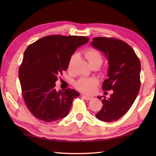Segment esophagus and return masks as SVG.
I'll use <instances>...</instances> for the list:
<instances>
[{"label":"esophagus","instance_id":"obj_1","mask_svg":"<svg viewBox=\"0 0 156 156\" xmlns=\"http://www.w3.org/2000/svg\"><path fill=\"white\" fill-rule=\"evenodd\" d=\"M82 97H83V98L85 99L86 100H91L92 98H93L91 97V96H85V95H83Z\"/></svg>","mask_w":156,"mask_h":156}]
</instances>
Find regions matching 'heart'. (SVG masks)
Masks as SVG:
<instances>
[{
  "label": "heart",
  "instance_id": "b5f03b06",
  "mask_svg": "<svg viewBox=\"0 0 156 156\" xmlns=\"http://www.w3.org/2000/svg\"><path fill=\"white\" fill-rule=\"evenodd\" d=\"M83 54L86 59L87 60L89 65L91 67L94 65L99 66L102 64V55L99 52L98 50L93 48V47H89V48L86 49L83 52ZM76 58L75 55H73L70 58L68 62V69H70L72 67L73 60ZM98 84V81L95 78H82L79 79L75 83V87L78 89V91L85 94H91L94 91L95 88Z\"/></svg>",
  "mask_w": 156,
  "mask_h": 156
}]
</instances>
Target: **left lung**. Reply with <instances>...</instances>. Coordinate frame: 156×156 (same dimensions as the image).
<instances>
[{
	"label": "left lung",
	"instance_id": "1",
	"mask_svg": "<svg viewBox=\"0 0 156 156\" xmlns=\"http://www.w3.org/2000/svg\"><path fill=\"white\" fill-rule=\"evenodd\" d=\"M91 44L107 57L108 78L102 83V89L113 90L109 98L97 97L102 100V107L96 117L104 122L116 121L127 113L138 96L140 62L132 47L119 39L96 37Z\"/></svg>",
	"mask_w": 156,
	"mask_h": 156
}]
</instances>
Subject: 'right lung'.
<instances>
[{
    "label": "right lung",
    "mask_w": 156,
    "mask_h": 156,
    "mask_svg": "<svg viewBox=\"0 0 156 156\" xmlns=\"http://www.w3.org/2000/svg\"><path fill=\"white\" fill-rule=\"evenodd\" d=\"M89 40L85 36L51 35L27 47L18 76L26 106L37 119L50 122L67 115L80 94L72 89L57 92L55 83L67 69L76 49Z\"/></svg>",
    "instance_id": "obj_1"
}]
</instances>
